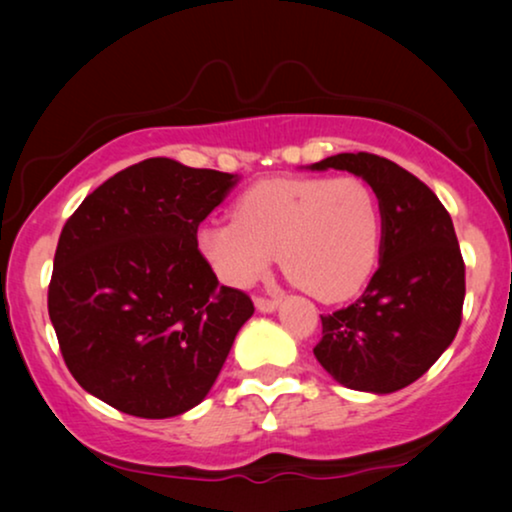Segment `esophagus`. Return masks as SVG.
<instances>
[{
  "label": "esophagus",
  "instance_id": "34e87169",
  "mask_svg": "<svg viewBox=\"0 0 512 512\" xmlns=\"http://www.w3.org/2000/svg\"><path fill=\"white\" fill-rule=\"evenodd\" d=\"M279 305V298L272 296V298H265V296H258L256 298V310L258 312H275Z\"/></svg>",
  "mask_w": 512,
  "mask_h": 512
}]
</instances>
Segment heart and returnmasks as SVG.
<instances>
[{"instance_id": "b5f03b06", "label": "heart", "mask_w": 512, "mask_h": 512, "mask_svg": "<svg viewBox=\"0 0 512 512\" xmlns=\"http://www.w3.org/2000/svg\"><path fill=\"white\" fill-rule=\"evenodd\" d=\"M233 219L202 226L198 247L216 275L240 289L279 254L293 284L335 303L366 284L382 247L380 200L354 174L258 181L237 198Z\"/></svg>"}]
</instances>
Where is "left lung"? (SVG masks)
<instances>
[{
    "mask_svg": "<svg viewBox=\"0 0 512 512\" xmlns=\"http://www.w3.org/2000/svg\"><path fill=\"white\" fill-rule=\"evenodd\" d=\"M347 170L382 209L380 268L352 305L321 314L314 356L342 387L391 394L419 380L461 324L466 265L450 212L424 181L375 153H338L312 170Z\"/></svg>",
    "mask_w": 512,
    "mask_h": 512,
    "instance_id": "1",
    "label": "left lung"
}]
</instances>
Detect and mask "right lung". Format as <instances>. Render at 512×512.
Segmentation results:
<instances>
[{"label":"right lung","instance_id":"right-lung-1","mask_svg":"<svg viewBox=\"0 0 512 512\" xmlns=\"http://www.w3.org/2000/svg\"><path fill=\"white\" fill-rule=\"evenodd\" d=\"M228 172L170 158L130 165L69 216L55 249L48 317L88 394L144 419L181 415L219 377L254 314L198 249V226L233 188Z\"/></svg>","mask_w":512,"mask_h":512}]
</instances>
